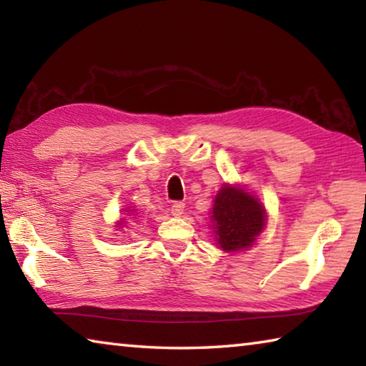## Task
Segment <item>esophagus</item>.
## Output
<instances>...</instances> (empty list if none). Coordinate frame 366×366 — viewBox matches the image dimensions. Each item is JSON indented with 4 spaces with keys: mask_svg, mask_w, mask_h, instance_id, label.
I'll return each instance as SVG.
<instances>
[{
    "mask_svg": "<svg viewBox=\"0 0 366 366\" xmlns=\"http://www.w3.org/2000/svg\"><path fill=\"white\" fill-rule=\"evenodd\" d=\"M184 208H185V205L182 202H174V203H172V207H171V213L174 216H182Z\"/></svg>",
    "mask_w": 366,
    "mask_h": 366,
    "instance_id": "1",
    "label": "esophagus"
}]
</instances>
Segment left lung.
I'll return each mask as SVG.
<instances>
[{
  "label": "left lung",
  "mask_w": 366,
  "mask_h": 366,
  "mask_svg": "<svg viewBox=\"0 0 366 366\" xmlns=\"http://www.w3.org/2000/svg\"><path fill=\"white\" fill-rule=\"evenodd\" d=\"M212 227L224 252L247 250L266 226V209L255 195L237 185L224 184L214 197Z\"/></svg>",
  "instance_id": "1"
}]
</instances>
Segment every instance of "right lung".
Returning a JSON list of instances; mask_svg holds the SVG:
<instances>
[{"label": "right lung", "instance_id": "add662e5", "mask_svg": "<svg viewBox=\"0 0 366 366\" xmlns=\"http://www.w3.org/2000/svg\"><path fill=\"white\" fill-rule=\"evenodd\" d=\"M124 212H127V214H126V216H129V219H134L135 216H137V213H135L132 208H131V209H124ZM124 224H126V219L122 218L121 221H117V224H116V226H117V227H124Z\"/></svg>", "mask_w": 366, "mask_h": 366}]
</instances>
